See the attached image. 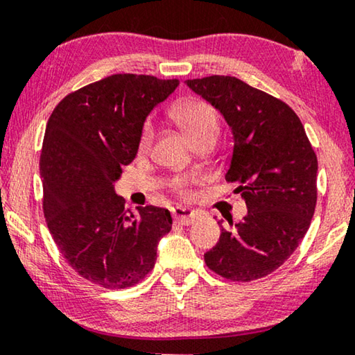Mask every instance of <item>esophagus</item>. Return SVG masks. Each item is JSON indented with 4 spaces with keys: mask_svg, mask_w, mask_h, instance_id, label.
I'll return each instance as SVG.
<instances>
[{
    "mask_svg": "<svg viewBox=\"0 0 355 355\" xmlns=\"http://www.w3.org/2000/svg\"><path fill=\"white\" fill-rule=\"evenodd\" d=\"M173 220L174 223H178V225L189 226L197 220V213L193 210H189V208L178 207L173 210Z\"/></svg>",
    "mask_w": 355,
    "mask_h": 355,
    "instance_id": "esophagus-1",
    "label": "esophagus"
}]
</instances>
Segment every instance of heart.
<instances>
[{"label": "heart", "mask_w": 355, "mask_h": 355, "mask_svg": "<svg viewBox=\"0 0 355 355\" xmlns=\"http://www.w3.org/2000/svg\"><path fill=\"white\" fill-rule=\"evenodd\" d=\"M174 118L179 123V125L186 130L189 137L192 140H197L203 137V135L216 132L220 129L218 124V116L216 111L213 110L211 105H208L207 101L202 100H186L181 101L176 108H174ZM153 140V124L147 121L144 124L142 132H140L139 139V148L147 150ZM187 186L189 179L182 178L178 179L176 189L181 196H187Z\"/></svg>", "instance_id": "b5f03b06"}]
</instances>
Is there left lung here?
<instances>
[{
	"label": "left lung",
	"mask_w": 355,
	"mask_h": 355,
	"mask_svg": "<svg viewBox=\"0 0 355 355\" xmlns=\"http://www.w3.org/2000/svg\"><path fill=\"white\" fill-rule=\"evenodd\" d=\"M220 111L232 132L226 181L247 205L237 225L221 227L205 263L231 281L273 273L297 249L317 205V155L299 116L284 101L231 76L186 80Z\"/></svg>",
	"instance_id": "8db88e82"
}]
</instances>
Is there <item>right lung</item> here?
I'll return each instance as SVG.
<instances>
[{
  "instance_id": "add662e5",
  "label": "right lung",
  "mask_w": 355,
  "mask_h": 355,
  "mask_svg": "<svg viewBox=\"0 0 355 355\" xmlns=\"http://www.w3.org/2000/svg\"><path fill=\"white\" fill-rule=\"evenodd\" d=\"M179 80L114 74L60 101L40 155L43 213L58 249L82 278L129 288L153 268L158 242L171 231L159 207L124 208L114 182L135 158L144 123Z\"/></svg>"
}]
</instances>
